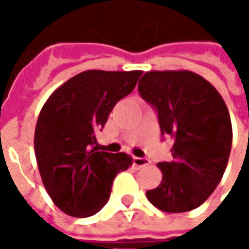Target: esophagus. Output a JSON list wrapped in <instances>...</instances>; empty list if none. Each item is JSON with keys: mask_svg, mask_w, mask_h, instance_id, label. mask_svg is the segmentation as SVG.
Here are the masks:
<instances>
[{"mask_svg": "<svg viewBox=\"0 0 249 249\" xmlns=\"http://www.w3.org/2000/svg\"><path fill=\"white\" fill-rule=\"evenodd\" d=\"M149 164V160L145 157H133V165L136 168H142Z\"/></svg>", "mask_w": 249, "mask_h": 249, "instance_id": "obj_1", "label": "esophagus"}]
</instances>
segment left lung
<instances>
[{"label": "left lung", "instance_id": "left-lung-1", "mask_svg": "<svg viewBox=\"0 0 249 249\" xmlns=\"http://www.w3.org/2000/svg\"><path fill=\"white\" fill-rule=\"evenodd\" d=\"M139 93L155 109L162 137L173 141L172 161L157 164L162 181L146 197L169 213L197 208L219 185L230 159L232 124L224 100L188 71H146Z\"/></svg>", "mask_w": 249, "mask_h": 249}]
</instances>
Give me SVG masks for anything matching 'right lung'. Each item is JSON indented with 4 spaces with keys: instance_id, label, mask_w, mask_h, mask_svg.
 I'll return each instance as SVG.
<instances>
[{
    "instance_id": "obj_1",
    "label": "right lung",
    "mask_w": 249,
    "mask_h": 249,
    "mask_svg": "<svg viewBox=\"0 0 249 249\" xmlns=\"http://www.w3.org/2000/svg\"><path fill=\"white\" fill-rule=\"evenodd\" d=\"M142 71H87L52 93L42 107L35 151L46 192L62 212L89 217L108 203L116 175L132 165L126 153L98 151L94 133L135 89Z\"/></svg>"
}]
</instances>
